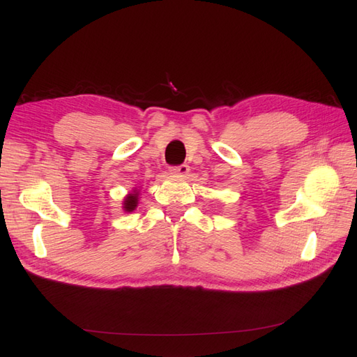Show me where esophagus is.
Listing matches in <instances>:
<instances>
[{"label":"esophagus","mask_w":357,"mask_h":357,"mask_svg":"<svg viewBox=\"0 0 357 357\" xmlns=\"http://www.w3.org/2000/svg\"><path fill=\"white\" fill-rule=\"evenodd\" d=\"M169 171L172 174H178V176H186L189 172V165L186 164H181V165H174V167H169Z\"/></svg>","instance_id":"1"}]
</instances>
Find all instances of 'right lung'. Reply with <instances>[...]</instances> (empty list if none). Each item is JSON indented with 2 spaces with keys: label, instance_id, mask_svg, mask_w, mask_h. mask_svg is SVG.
Listing matches in <instances>:
<instances>
[{
  "label": "right lung",
  "instance_id": "1",
  "mask_svg": "<svg viewBox=\"0 0 357 357\" xmlns=\"http://www.w3.org/2000/svg\"><path fill=\"white\" fill-rule=\"evenodd\" d=\"M138 204V193H131V195H128L125 202H123V208L125 211H132L135 210Z\"/></svg>",
  "mask_w": 357,
  "mask_h": 357
}]
</instances>
